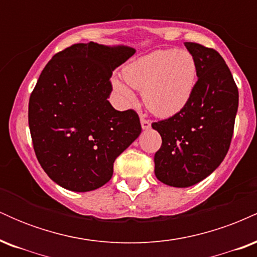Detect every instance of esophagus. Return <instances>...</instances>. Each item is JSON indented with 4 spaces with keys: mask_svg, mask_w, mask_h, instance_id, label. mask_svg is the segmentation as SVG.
Returning a JSON list of instances; mask_svg holds the SVG:
<instances>
[{
    "mask_svg": "<svg viewBox=\"0 0 257 257\" xmlns=\"http://www.w3.org/2000/svg\"><path fill=\"white\" fill-rule=\"evenodd\" d=\"M140 122H141V128H143L144 131H146V129L151 128V122H150L149 119H146L145 117H141Z\"/></svg>",
    "mask_w": 257,
    "mask_h": 257,
    "instance_id": "1",
    "label": "esophagus"
}]
</instances>
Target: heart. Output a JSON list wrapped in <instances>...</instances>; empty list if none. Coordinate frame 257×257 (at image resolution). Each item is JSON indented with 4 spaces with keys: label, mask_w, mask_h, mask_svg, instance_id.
<instances>
[{
    "label": "heart",
    "mask_w": 257,
    "mask_h": 257,
    "mask_svg": "<svg viewBox=\"0 0 257 257\" xmlns=\"http://www.w3.org/2000/svg\"><path fill=\"white\" fill-rule=\"evenodd\" d=\"M123 76L131 87L143 90L153 113L169 117L181 111L192 95L197 65L185 49H158L126 65ZM113 88L125 106L135 104V94L125 83L114 78Z\"/></svg>",
    "instance_id": "heart-1"
}]
</instances>
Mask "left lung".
Wrapping results in <instances>:
<instances>
[{"mask_svg":"<svg viewBox=\"0 0 257 257\" xmlns=\"http://www.w3.org/2000/svg\"><path fill=\"white\" fill-rule=\"evenodd\" d=\"M197 65L192 95L168 119L152 123L162 137L155 155L156 178L173 187H190L220 166L231 145L238 88L225 60L213 48L185 42Z\"/></svg>","mask_w":257,"mask_h":257,"instance_id":"1","label":"left lung"}]
</instances>
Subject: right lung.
I'll return each instance as SVG.
<instances>
[{"label": "right lung", "mask_w": 257, "mask_h": 257, "mask_svg": "<svg viewBox=\"0 0 257 257\" xmlns=\"http://www.w3.org/2000/svg\"><path fill=\"white\" fill-rule=\"evenodd\" d=\"M135 49L77 43L57 53L29 100L35 153L47 175L73 192L110 181L113 163L141 133L134 110L117 111L107 98L112 71Z\"/></svg>", "instance_id": "add662e5"}]
</instances>
